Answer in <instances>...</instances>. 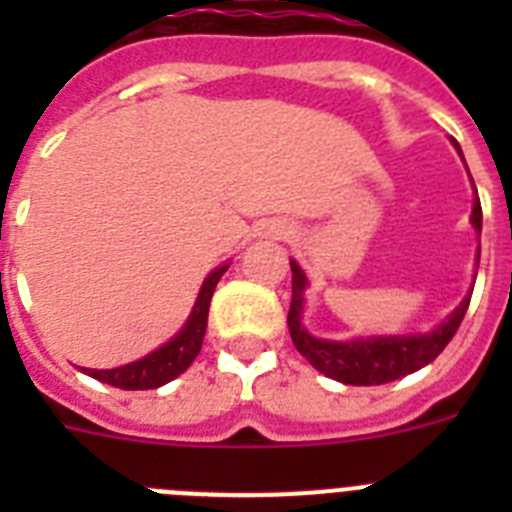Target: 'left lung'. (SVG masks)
<instances>
[{
    "mask_svg": "<svg viewBox=\"0 0 512 512\" xmlns=\"http://www.w3.org/2000/svg\"><path fill=\"white\" fill-rule=\"evenodd\" d=\"M459 148V146H456ZM477 192V189H474ZM474 228L482 230V205L479 197L474 200L472 210ZM479 264V259H477ZM292 266V302H289V336L295 348L310 361L318 372L325 377L338 379L343 384H387L395 379L405 377V374L418 372L420 366L431 364L443 348L449 346L454 333L459 330L461 320L467 315V307L472 295L464 297L459 307L449 315V320H443L433 333L428 336H395V338H369V341H323V338L310 336L302 328V292L307 287V279L302 274L300 266L295 261H289Z\"/></svg>",
    "mask_w": 512,
    "mask_h": 512,
    "instance_id": "left-lung-1",
    "label": "left lung"
}]
</instances>
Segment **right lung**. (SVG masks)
Segmentation results:
<instances>
[{"label":"right lung","mask_w":512,"mask_h":512,"mask_svg":"<svg viewBox=\"0 0 512 512\" xmlns=\"http://www.w3.org/2000/svg\"><path fill=\"white\" fill-rule=\"evenodd\" d=\"M225 271H228V264L215 269L205 279V284L200 289V297H197V305H194L187 325H184V330L174 341H169L164 348L153 351L146 359L133 361V364L117 366V369H81V372H87L89 377L99 379L104 384L120 387V390H156L161 384L171 382V379H176L182 372H187L189 364L200 354L212 292H215V284L220 282Z\"/></svg>","instance_id":"1"}]
</instances>
